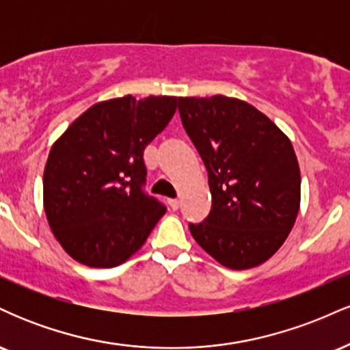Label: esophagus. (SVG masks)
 <instances>
[{
  "label": "esophagus",
  "instance_id": "1",
  "mask_svg": "<svg viewBox=\"0 0 350 350\" xmlns=\"http://www.w3.org/2000/svg\"><path fill=\"white\" fill-rule=\"evenodd\" d=\"M170 206L172 211H178L179 208V200L178 199H170Z\"/></svg>",
  "mask_w": 350,
  "mask_h": 350
}]
</instances>
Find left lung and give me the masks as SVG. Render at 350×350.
Segmentation results:
<instances>
[{
    "mask_svg": "<svg viewBox=\"0 0 350 350\" xmlns=\"http://www.w3.org/2000/svg\"><path fill=\"white\" fill-rule=\"evenodd\" d=\"M184 130L208 174L212 207L189 230L224 267L262 265L283 245L299 211L301 176L290 139L247 102L179 98Z\"/></svg>",
    "mask_w": 350,
    "mask_h": 350,
    "instance_id": "1",
    "label": "left lung"
}]
</instances>
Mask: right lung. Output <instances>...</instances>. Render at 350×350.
<instances>
[{
	"instance_id": "right-lung-1",
	"label": "right lung",
	"mask_w": 350,
	"mask_h": 350,
	"mask_svg": "<svg viewBox=\"0 0 350 350\" xmlns=\"http://www.w3.org/2000/svg\"><path fill=\"white\" fill-rule=\"evenodd\" d=\"M178 102L152 95L100 102L51 148L44 208L72 258L118 267L146 242L166 206L144 191V148L167 126Z\"/></svg>"
}]
</instances>
